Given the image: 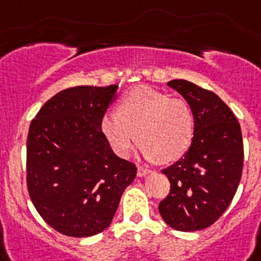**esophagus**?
<instances>
[{
	"label": "esophagus",
	"mask_w": 261,
	"mask_h": 261,
	"mask_svg": "<svg viewBox=\"0 0 261 261\" xmlns=\"http://www.w3.org/2000/svg\"><path fill=\"white\" fill-rule=\"evenodd\" d=\"M148 173H151V169L146 168V167H138V176L139 177H143V176Z\"/></svg>",
	"instance_id": "obj_1"
}]
</instances>
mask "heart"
<instances>
[{
	"label": "heart",
	"instance_id": "heart-1",
	"mask_svg": "<svg viewBox=\"0 0 261 261\" xmlns=\"http://www.w3.org/2000/svg\"><path fill=\"white\" fill-rule=\"evenodd\" d=\"M193 109L182 98L140 85L123 94L118 112H108L101 131L114 152L127 156L138 138L146 158L172 163L189 151L194 138ZM137 137H135V133Z\"/></svg>",
	"mask_w": 261,
	"mask_h": 261
}]
</instances>
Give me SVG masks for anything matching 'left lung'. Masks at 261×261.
I'll list each match as a JSON object with an SVG mask.
<instances>
[{
  "label": "left lung",
  "mask_w": 261,
  "mask_h": 261,
  "mask_svg": "<svg viewBox=\"0 0 261 261\" xmlns=\"http://www.w3.org/2000/svg\"><path fill=\"white\" fill-rule=\"evenodd\" d=\"M193 109L194 138L189 151L163 173L171 182L159 203L164 222L178 231L209 227L227 210L243 171V139L234 113L215 93L187 80H172Z\"/></svg>",
  "instance_id": "left-lung-1"
}]
</instances>
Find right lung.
Returning <instances> with one entry per match:
<instances>
[{
  "label": "right lung",
  "instance_id": "right-lung-1",
  "mask_svg": "<svg viewBox=\"0 0 261 261\" xmlns=\"http://www.w3.org/2000/svg\"><path fill=\"white\" fill-rule=\"evenodd\" d=\"M118 85L68 88L48 99L30 123L26 181L44 221L67 237L102 232L112 223L137 167L118 158L101 121Z\"/></svg>",
  "mask_w": 261,
  "mask_h": 261
}]
</instances>
